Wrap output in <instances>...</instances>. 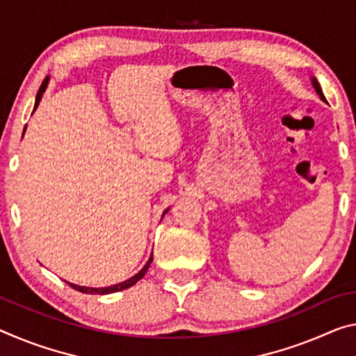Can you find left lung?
Segmentation results:
<instances>
[{
	"label": "left lung",
	"instance_id": "left-lung-1",
	"mask_svg": "<svg viewBox=\"0 0 356 356\" xmlns=\"http://www.w3.org/2000/svg\"><path fill=\"white\" fill-rule=\"evenodd\" d=\"M312 86H314V88H315V92L318 93L320 99H321V101H325V103H326V99H325V95H323V92H321V88H320V83L317 82V79H315V77H312Z\"/></svg>",
	"mask_w": 356,
	"mask_h": 356
}]
</instances>
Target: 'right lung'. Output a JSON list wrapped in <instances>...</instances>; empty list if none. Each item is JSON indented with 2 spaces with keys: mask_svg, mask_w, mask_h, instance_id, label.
Here are the masks:
<instances>
[{
  "mask_svg": "<svg viewBox=\"0 0 356 356\" xmlns=\"http://www.w3.org/2000/svg\"><path fill=\"white\" fill-rule=\"evenodd\" d=\"M47 83H49V76H47L46 79H44V82L41 83V87H39V92H38V95H36V101H35V109H33V112H35L36 107L39 106V101H41V98H42V93L46 92V88H47ZM168 211H169V209H166V211L163 212V216H165V213H166ZM152 259H154V257H150L149 261L145 263V266H144L143 269H140L136 275H133L131 279H128V280H125V282H120V284L112 285V286H104V289H90V286H81V285H76V284H70V282H66V284L70 285V286H72V289L77 290V291L87 293V295H109V293L122 291V290L129 289V286H133L134 284H136V282H139L140 279L144 277L145 273H147L149 266H150Z\"/></svg>",
  "mask_w": 356,
  "mask_h": 356,
  "instance_id": "obj_1",
  "label": "right lung"
}]
</instances>
